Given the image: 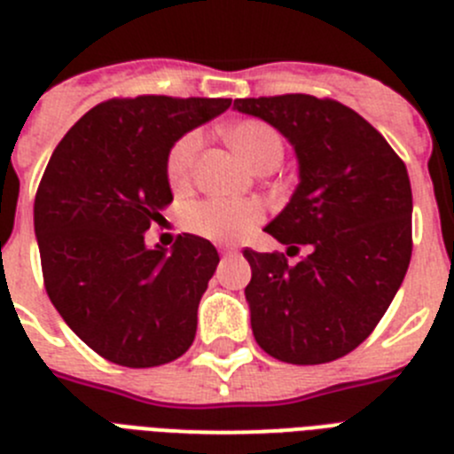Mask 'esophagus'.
<instances>
[{
    "instance_id": "34e87169",
    "label": "esophagus",
    "mask_w": 454,
    "mask_h": 454,
    "mask_svg": "<svg viewBox=\"0 0 454 454\" xmlns=\"http://www.w3.org/2000/svg\"><path fill=\"white\" fill-rule=\"evenodd\" d=\"M220 254H223L224 259H227V256H236V254H239V250H236V247H223V250H220Z\"/></svg>"
}]
</instances>
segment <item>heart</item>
Instances as JSON below:
<instances>
[{
  "label": "heart",
  "instance_id": "b5f03b06",
  "mask_svg": "<svg viewBox=\"0 0 454 454\" xmlns=\"http://www.w3.org/2000/svg\"><path fill=\"white\" fill-rule=\"evenodd\" d=\"M227 140L254 170L262 168L263 163L282 161V138L270 124L262 122V120L234 122L227 129ZM200 143H202L200 134H188L172 147L170 156H168V182L175 191L188 184ZM262 218L263 208L256 202L211 198L192 204L188 208L186 223L191 231L204 236V239L218 240V243H231V240H240L243 236L250 234L256 224L262 223Z\"/></svg>",
  "mask_w": 454,
  "mask_h": 454
}]
</instances>
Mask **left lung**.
Here are the masks:
<instances>
[{"instance_id":"8db88e82","label":"left lung","mask_w":454,"mask_h":454,"mask_svg":"<svg viewBox=\"0 0 454 454\" xmlns=\"http://www.w3.org/2000/svg\"><path fill=\"white\" fill-rule=\"evenodd\" d=\"M239 114L275 127L295 150L298 186L266 231L309 246L288 266L277 252L243 250L252 334L270 356L311 366L368 339L411 259V184L371 122L314 95L236 99Z\"/></svg>"}]
</instances>
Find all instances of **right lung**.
Returning a JSON list of instances; mask_svg holds the SVG:
<instances>
[{
  "instance_id": "1",
  "label": "right lung",
  "mask_w": 454,
  "mask_h": 454,
  "mask_svg": "<svg viewBox=\"0 0 454 454\" xmlns=\"http://www.w3.org/2000/svg\"><path fill=\"white\" fill-rule=\"evenodd\" d=\"M223 98L140 95L90 108L56 145L34 204L51 304L108 362H175L198 330V304L220 256L207 239L166 250L145 231L172 202L168 156L184 134L230 108Z\"/></svg>"
}]
</instances>
